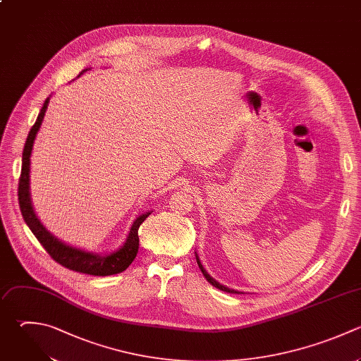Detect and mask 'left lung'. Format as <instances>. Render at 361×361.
Listing matches in <instances>:
<instances>
[{
    "mask_svg": "<svg viewBox=\"0 0 361 361\" xmlns=\"http://www.w3.org/2000/svg\"><path fill=\"white\" fill-rule=\"evenodd\" d=\"M196 261H197V265H199V268H200V271H202V274L204 275V278L213 285V286H216L217 289H220V290H224V292H228V293H240L238 290H235V289H230V288H227V286H224V285H221V283H219L216 279H213L209 274H207V271L203 268V265H202V262H200V259H199V257H197V254H196Z\"/></svg>",
    "mask_w": 361,
    "mask_h": 361,
    "instance_id": "obj_1",
    "label": "left lung"
}]
</instances>
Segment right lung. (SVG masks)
Returning <instances> with one entry per match:
<instances>
[{"mask_svg":"<svg viewBox=\"0 0 361 361\" xmlns=\"http://www.w3.org/2000/svg\"><path fill=\"white\" fill-rule=\"evenodd\" d=\"M87 71V69H86ZM85 72V71H83ZM49 104V97L45 100L38 118L35 124L32 126L25 147L23 152V171H21V178L18 183V200H20V209L23 213V217L34 235L38 238V241L44 245V248L48 251V254L61 265L65 268L73 269L76 272L82 274H89V275H96V276H107V275H114L126 271L134 258L137 257L138 252V245H140V238H138V228L142 224V221L151 214V212H147L141 214L140 217L135 219L133 223L128 237L118 250L106 254V255H99L94 252L83 251L76 247H71L61 240H58L54 234H51L41 220L37 217L32 202H31V193H30V172H31V154L34 148V142L37 138V134L42 126L47 109Z\"/></svg>","mask_w":361,"mask_h":361,"instance_id":"right-lung-1","label":"right lung"}]
</instances>
